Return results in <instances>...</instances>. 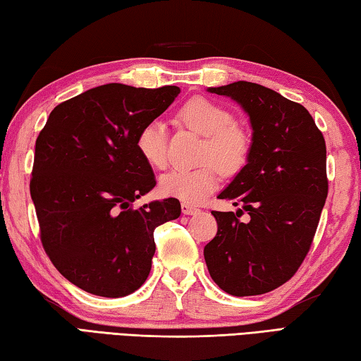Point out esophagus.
I'll use <instances>...</instances> for the list:
<instances>
[{
	"label": "esophagus",
	"mask_w": 361,
	"mask_h": 361,
	"mask_svg": "<svg viewBox=\"0 0 361 361\" xmlns=\"http://www.w3.org/2000/svg\"><path fill=\"white\" fill-rule=\"evenodd\" d=\"M181 212H183V214H195V213H199V208L197 207H194V205H189V203H185L183 202L181 203Z\"/></svg>",
	"instance_id": "34e87169"
}]
</instances>
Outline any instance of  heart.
Listing matches in <instances>:
<instances>
[{"label":"heart","instance_id":"1","mask_svg":"<svg viewBox=\"0 0 361 361\" xmlns=\"http://www.w3.org/2000/svg\"><path fill=\"white\" fill-rule=\"evenodd\" d=\"M181 120L195 133L205 135L202 161L207 164L194 170H170L161 176L159 189L167 197L200 203L218 188L219 169L224 173H235L247 162L252 145L251 135L235 123L231 110L203 97H195L183 107ZM135 147L149 166L166 167V124L161 120L148 121L137 134Z\"/></svg>","mask_w":361,"mask_h":361}]
</instances>
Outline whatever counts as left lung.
I'll return each mask as SVG.
<instances>
[{
    "label": "left lung",
    "instance_id": "left-lung-1",
    "mask_svg": "<svg viewBox=\"0 0 361 361\" xmlns=\"http://www.w3.org/2000/svg\"><path fill=\"white\" fill-rule=\"evenodd\" d=\"M209 93L228 96L249 115L247 164L218 197L241 205L212 212L218 233L203 249L209 276L235 297H251L287 283L310 252L329 194L324 135L298 102L251 82ZM247 212L250 221L238 218Z\"/></svg>",
    "mask_w": 361,
    "mask_h": 361
}]
</instances>
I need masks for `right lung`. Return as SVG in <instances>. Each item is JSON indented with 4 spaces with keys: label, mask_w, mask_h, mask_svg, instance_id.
I'll return each mask as SVG.
<instances>
[{
    "label": "right lung",
    "mask_w": 361,
    "mask_h": 361,
    "mask_svg": "<svg viewBox=\"0 0 361 361\" xmlns=\"http://www.w3.org/2000/svg\"><path fill=\"white\" fill-rule=\"evenodd\" d=\"M178 94V87L101 85L58 104L37 135L30 192L42 246L85 292L118 298L139 289L154 228L181 213L176 199L133 207L156 186L137 134Z\"/></svg>",
    "instance_id": "right-lung-1"
}]
</instances>
